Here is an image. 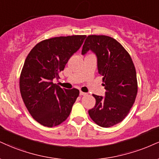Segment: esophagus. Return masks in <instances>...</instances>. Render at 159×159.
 I'll use <instances>...</instances> for the list:
<instances>
[{
  "mask_svg": "<svg viewBox=\"0 0 159 159\" xmlns=\"http://www.w3.org/2000/svg\"><path fill=\"white\" fill-rule=\"evenodd\" d=\"M87 95V93H83V92H80V95L81 96H84V95Z\"/></svg>",
  "mask_w": 159,
  "mask_h": 159,
  "instance_id": "obj_1",
  "label": "esophagus"
}]
</instances>
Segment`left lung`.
I'll return each instance as SVG.
<instances>
[{"label": "left lung", "instance_id": "8db88e82", "mask_svg": "<svg viewBox=\"0 0 159 159\" xmlns=\"http://www.w3.org/2000/svg\"><path fill=\"white\" fill-rule=\"evenodd\" d=\"M89 50L96 55L106 93L104 98L93 95L96 102L88 112L98 126L110 127L123 121L134 104L138 92L136 71L130 55L114 38L89 35L81 54Z\"/></svg>", "mask_w": 159, "mask_h": 159}]
</instances>
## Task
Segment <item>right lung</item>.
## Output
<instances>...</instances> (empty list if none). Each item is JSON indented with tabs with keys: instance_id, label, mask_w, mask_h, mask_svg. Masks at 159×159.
I'll return each instance as SVG.
<instances>
[{
	"instance_id": "add662e5",
	"label": "right lung",
	"mask_w": 159,
	"mask_h": 159,
	"mask_svg": "<svg viewBox=\"0 0 159 159\" xmlns=\"http://www.w3.org/2000/svg\"><path fill=\"white\" fill-rule=\"evenodd\" d=\"M87 36H61L38 43L29 53L20 76V90L32 118L43 126L52 127L64 121L79 95L77 89H62L53 84L60 78L69 59Z\"/></svg>"
}]
</instances>
